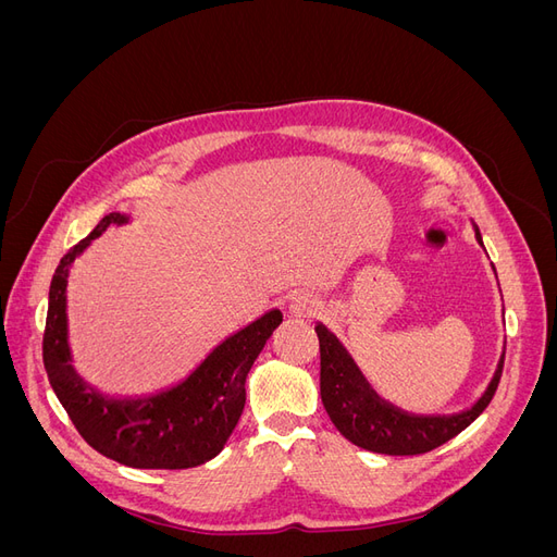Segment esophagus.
I'll return each instance as SVG.
<instances>
[{"mask_svg": "<svg viewBox=\"0 0 557 557\" xmlns=\"http://www.w3.org/2000/svg\"><path fill=\"white\" fill-rule=\"evenodd\" d=\"M315 299H309V297H295V301L290 305V313L297 315V318H311L315 315Z\"/></svg>", "mask_w": 557, "mask_h": 557, "instance_id": "esophagus-1", "label": "esophagus"}]
</instances>
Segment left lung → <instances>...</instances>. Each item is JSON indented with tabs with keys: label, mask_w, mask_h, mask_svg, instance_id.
Here are the masks:
<instances>
[{
	"label": "left lung",
	"mask_w": 557,
	"mask_h": 557,
	"mask_svg": "<svg viewBox=\"0 0 557 557\" xmlns=\"http://www.w3.org/2000/svg\"><path fill=\"white\" fill-rule=\"evenodd\" d=\"M481 242V234H479ZM320 346V399L334 423L350 444L385 455H423L458 436L483 413L495 397L504 358L487 385L485 395L465 413L450 418H418L397 411L376 397L358 367L346 356L339 342L323 327H315Z\"/></svg>",
	"instance_id": "left-lung-1"
}]
</instances>
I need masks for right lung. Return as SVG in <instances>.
I'll return each mask as SVG.
<instances>
[{
	"mask_svg": "<svg viewBox=\"0 0 557 557\" xmlns=\"http://www.w3.org/2000/svg\"><path fill=\"white\" fill-rule=\"evenodd\" d=\"M121 223H127L121 213L104 215L86 239L64 252L50 281L41 346L50 387L78 434L107 458L134 469L205 465L223 450L237 428L246 401V376L283 315L269 311L230 336L190 379L172 391L134 401L104 399L86 387L70 364L64 293L70 264L78 252L109 225Z\"/></svg>",
	"mask_w": 557,
	"mask_h": 557,
	"instance_id": "obj_1",
	"label": "right lung"
}]
</instances>
